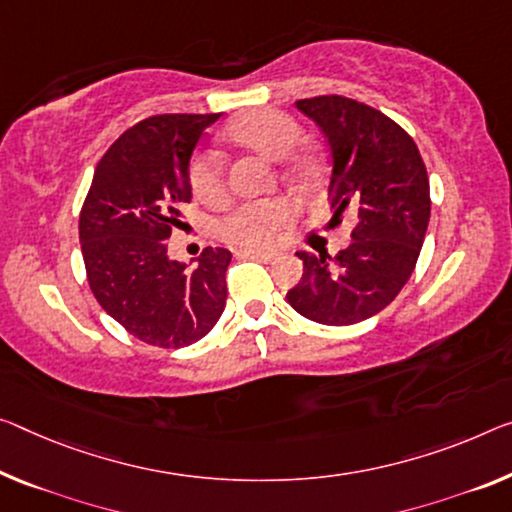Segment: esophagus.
<instances>
[{
  "mask_svg": "<svg viewBox=\"0 0 512 512\" xmlns=\"http://www.w3.org/2000/svg\"><path fill=\"white\" fill-rule=\"evenodd\" d=\"M238 256H245V258H258V261H272L274 251H267V249H240Z\"/></svg>",
  "mask_w": 512,
  "mask_h": 512,
  "instance_id": "1",
  "label": "esophagus"
}]
</instances>
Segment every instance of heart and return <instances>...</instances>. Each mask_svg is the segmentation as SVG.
I'll list each match as a JSON object with an SVG mask.
<instances>
[{
    "instance_id": "heart-1",
    "label": "heart",
    "mask_w": 512,
    "mask_h": 512,
    "mask_svg": "<svg viewBox=\"0 0 512 512\" xmlns=\"http://www.w3.org/2000/svg\"><path fill=\"white\" fill-rule=\"evenodd\" d=\"M226 139L233 146L245 148L265 160L281 162L295 151L302 139V128L293 116L279 112V109H254L242 114L226 128ZM318 171V162L311 153H297L288 162V174L295 178H313ZM190 185L192 192L203 203H217L226 194L224 164L215 153L196 155L190 164ZM295 215V208L283 199L245 203L226 217L222 233L231 242L245 247L265 245L283 224H288Z\"/></svg>"
}]
</instances>
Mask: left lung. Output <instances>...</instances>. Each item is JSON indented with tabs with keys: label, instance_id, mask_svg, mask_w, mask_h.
Returning <instances> with one entry per match:
<instances>
[{
	"label": "left lung",
	"instance_id": "left-lung-1",
	"mask_svg": "<svg viewBox=\"0 0 512 512\" xmlns=\"http://www.w3.org/2000/svg\"><path fill=\"white\" fill-rule=\"evenodd\" d=\"M329 144V206L357 217L352 242L332 258L297 251L304 274L286 300L320 325H355L393 302L419 261L430 183L414 139L377 109L343 96L297 100Z\"/></svg>",
	"mask_w": 512,
	"mask_h": 512
}]
</instances>
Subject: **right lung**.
<instances>
[{"label": "right lung", "mask_w": 512, "mask_h": 512, "mask_svg": "<svg viewBox=\"0 0 512 512\" xmlns=\"http://www.w3.org/2000/svg\"><path fill=\"white\" fill-rule=\"evenodd\" d=\"M219 114H160L139 121L98 162L80 212L86 279L98 304L157 348H185L226 306L229 249H203L199 265L171 261L167 240L192 199L190 157Z\"/></svg>", "instance_id": "add662e5"}]
</instances>
